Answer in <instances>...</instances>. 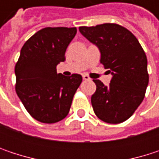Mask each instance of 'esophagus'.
Listing matches in <instances>:
<instances>
[{
	"label": "esophagus",
	"instance_id": "esophagus-1",
	"mask_svg": "<svg viewBox=\"0 0 159 159\" xmlns=\"http://www.w3.org/2000/svg\"><path fill=\"white\" fill-rule=\"evenodd\" d=\"M83 79L85 80V81H88V80H90V78H89V76L87 75H83Z\"/></svg>",
	"mask_w": 159,
	"mask_h": 159
}]
</instances>
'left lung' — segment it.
Masks as SVG:
<instances>
[{"instance_id": "1", "label": "left lung", "mask_w": 159, "mask_h": 159, "mask_svg": "<svg viewBox=\"0 0 159 159\" xmlns=\"http://www.w3.org/2000/svg\"><path fill=\"white\" fill-rule=\"evenodd\" d=\"M80 33L100 51V62L112 75L110 85H97L91 97L95 114L101 120L117 124L128 120L142 103L148 84L147 59L138 39L117 24L80 26Z\"/></svg>"}]
</instances>
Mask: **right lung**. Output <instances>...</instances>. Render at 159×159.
Segmentation results:
<instances>
[{"label": "right lung", "mask_w": 159, "mask_h": 159, "mask_svg": "<svg viewBox=\"0 0 159 159\" xmlns=\"http://www.w3.org/2000/svg\"><path fill=\"white\" fill-rule=\"evenodd\" d=\"M76 27H45L21 48L16 64V91L27 112L43 123H55L69 113L82 76L57 74Z\"/></svg>", "instance_id": "obj_1"}]
</instances>
